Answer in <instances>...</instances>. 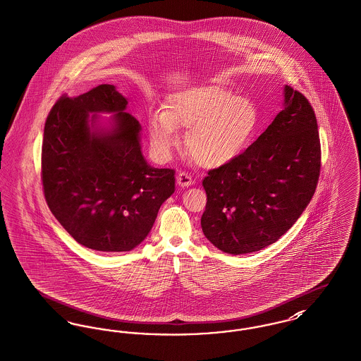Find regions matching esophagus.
Here are the masks:
<instances>
[{"label": "esophagus", "instance_id": "esophagus-1", "mask_svg": "<svg viewBox=\"0 0 361 361\" xmlns=\"http://www.w3.org/2000/svg\"><path fill=\"white\" fill-rule=\"evenodd\" d=\"M193 183H195V180L192 178L191 174H188L185 171H180L177 174V184L180 187H190Z\"/></svg>", "mask_w": 361, "mask_h": 361}]
</instances>
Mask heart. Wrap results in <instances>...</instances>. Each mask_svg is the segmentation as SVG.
Returning a JSON list of instances; mask_svg holds the SVG:
<instances>
[{"label": "heart", "instance_id": "heart-1", "mask_svg": "<svg viewBox=\"0 0 361 361\" xmlns=\"http://www.w3.org/2000/svg\"><path fill=\"white\" fill-rule=\"evenodd\" d=\"M162 111L149 120V142L158 157L166 158L178 145V128H188L185 146L203 168H219L237 159L254 139L259 110L221 85L188 87L166 97Z\"/></svg>", "mask_w": 361, "mask_h": 361}]
</instances>
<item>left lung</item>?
Segmentation results:
<instances>
[{"mask_svg": "<svg viewBox=\"0 0 361 361\" xmlns=\"http://www.w3.org/2000/svg\"><path fill=\"white\" fill-rule=\"evenodd\" d=\"M320 140L308 99L285 85V107L233 162L209 171L203 233L222 252L251 254L286 233L311 202Z\"/></svg>", "mask_w": 361, "mask_h": 361, "instance_id": "1", "label": "left lung"}]
</instances>
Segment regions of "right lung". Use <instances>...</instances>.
<instances>
[{"mask_svg": "<svg viewBox=\"0 0 361 361\" xmlns=\"http://www.w3.org/2000/svg\"><path fill=\"white\" fill-rule=\"evenodd\" d=\"M111 85L94 87L51 107L43 132L41 178L46 203L79 244L126 252L149 233L162 203L174 192V169L147 165L139 121ZM117 112L115 127L92 133L87 113Z\"/></svg>", "mask_w": 361, "mask_h": 361, "instance_id": "obj_1", "label": "right lung"}]
</instances>
